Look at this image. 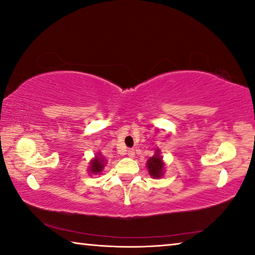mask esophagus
I'll use <instances>...</instances> for the list:
<instances>
[{
	"mask_svg": "<svg viewBox=\"0 0 255 255\" xmlns=\"http://www.w3.org/2000/svg\"><path fill=\"white\" fill-rule=\"evenodd\" d=\"M127 155L128 156V157H134V155H135V152H134V150L133 149H128V150H127Z\"/></svg>",
	"mask_w": 255,
	"mask_h": 255,
	"instance_id": "1",
	"label": "esophagus"
}]
</instances>
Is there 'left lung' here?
I'll use <instances>...</instances> for the list:
<instances>
[{"mask_svg":"<svg viewBox=\"0 0 255 255\" xmlns=\"http://www.w3.org/2000/svg\"><path fill=\"white\" fill-rule=\"evenodd\" d=\"M147 170L149 172V175L154 179H159L164 175L165 172V163H164L160 150L156 149L155 155L147 160Z\"/></svg>","mask_w":255,"mask_h":255,"instance_id":"8db88e82","label":"left lung"}]
</instances>
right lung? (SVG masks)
I'll return each mask as SVG.
<instances>
[{
	"label": "right lung",
	"instance_id": "obj_1",
	"mask_svg": "<svg viewBox=\"0 0 255 255\" xmlns=\"http://www.w3.org/2000/svg\"><path fill=\"white\" fill-rule=\"evenodd\" d=\"M107 164V159L101 155V152H97L95 157L90 160V165L88 167V172L91 174H100Z\"/></svg>",
	"mask_w": 255,
	"mask_h": 255
}]
</instances>
